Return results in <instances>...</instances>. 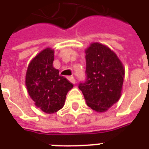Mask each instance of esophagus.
<instances>
[{
    "instance_id": "esophagus-1",
    "label": "esophagus",
    "mask_w": 149,
    "mask_h": 149,
    "mask_svg": "<svg viewBox=\"0 0 149 149\" xmlns=\"http://www.w3.org/2000/svg\"><path fill=\"white\" fill-rule=\"evenodd\" d=\"M68 81H70V82H72V84H75V83H76V80H75V78L73 77H68Z\"/></svg>"
}]
</instances>
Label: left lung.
Instances as JSON below:
<instances>
[{"mask_svg": "<svg viewBox=\"0 0 149 149\" xmlns=\"http://www.w3.org/2000/svg\"><path fill=\"white\" fill-rule=\"evenodd\" d=\"M85 53L86 79L78 87L88 106L105 112L120 97L125 68L115 52L102 44H91Z\"/></svg>", "mask_w": 149, "mask_h": 149, "instance_id": "left-lung-1", "label": "left lung"}]
</instances>
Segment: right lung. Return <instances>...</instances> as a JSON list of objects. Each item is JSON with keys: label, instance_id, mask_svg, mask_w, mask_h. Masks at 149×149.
I'll return each mask as SVG.
<instances>
[{"label": "right lung", "instance_id": "1", "mask_svg": "<svg viewBox=\"0 0 149 149\" xmlns=\"http://www.w3.org/2000/svg\"><path fill=\"white\" fill-rule=\"evenodd\" d=\"M54 51L44 49L28 66L25 84L35 105L46 113H54L63 108L68 92L73 84L53 68Z\"/></svg>", "mask_w": 149, "mask_h": 149}]
</instances>
